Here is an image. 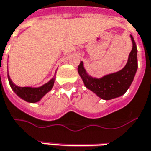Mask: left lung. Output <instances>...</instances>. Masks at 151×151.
I'll return each instance as SVG.
<instances>
[{
    "instance_id": "obj_1",
    "label": "left lung",
    "mask_w": 151,
    "mask_h": 151,
    "mask_svg": "<svg viewBox=\"0 0 151 151\" xmlns=\"http://www.w3.org/2000/svg\"><path fill=\"white\" fill-rule=\"evenodd\" d=\"M130 37L133 44L132 50L129 55L126 65L120 71L96 78L88 74L83 63L80 62L78 71L84 85L102 99L109 100L122 96L132 83L137 71L138 62L136 44L132 35H130Z\"/></svg>"
}]
</instances>
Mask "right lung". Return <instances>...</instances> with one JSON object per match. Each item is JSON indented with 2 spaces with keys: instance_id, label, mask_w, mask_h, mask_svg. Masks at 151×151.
<instances>
[{
  "instance_id": "1",
  "label": "right lung",
  "mask_w": 151,
  "mask_h": 151,
  "mask_svg": "<svg viewBox=\"0 0 151 151\" xmlns=\"http://www.w3.org/2000/svg\"><path fill=\"white\" fill-rule=\"evenodd\" d=\"M7 77L12 89L17 93V96L29 103H37V102L40 101L41 99L52 88L55 81V77H53L47 83H45L41 87H37V88L19 87L13 83V82L12 81L10 76H9V73L7 74Z\"/></svg>"
}]
</instances>
